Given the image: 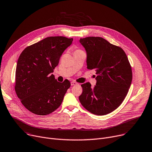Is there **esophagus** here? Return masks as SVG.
<instances>
[{"label":"esophagus","mask_w":152,"mask_h":152,"mask_svg":"<svg viewBox=\"0 0 152 152\" xmlns=\"http://www.w3.org/2000/svg\"><path fill=\"white\" fill-rule=\"evenodd\" d=\"M77 83H76V82H75V81L71 82V86H75V85H77Z\"/></svg>","instance_id":"1"}]
</instances>
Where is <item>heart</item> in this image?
Listing matches in <instances>:
<instances>
[{"label":"heart","instance_id":"1","mask_svg":"<svg viewBox=\"0 0 152 152\" xmlns=\"http://www.w3.org/2000/svg\"><path fill=\"white\" fill-rule=\"evenodd\" d=\"M79 50H76V51H79Z\"/></svg>","mask_w":152,"mask_h":152}]
</instances>
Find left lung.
Returning <instances> with one entry per match:
<instances>
[{
    "label": "left lung",
    "mask_w": 152,
    "mask_h": 152,
    "mask_svg": "<svg viewBox=\"0 0 152 152\" xmlns=\"http://www.w3.org/2000/svg\"><path fill=\"white\" fill-rule=\"evenodd\" d=\"M79 42L87 53V68L95 69L97 84L81 85V105L96 115L112 112L124 100L131 86V66L124 51L100 37H87Z\"/></svg>",
    "instance_id": "1"
}]
</instances>
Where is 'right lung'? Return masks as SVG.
<instances>
[{"label":"right lung","mask_w":152,"mask_h":152,"mask_svg":"<svg viewBox=\"0 0 152 152\" xmlns=\"http://www.w3.org/2000/svg\"><path fill=\"white\" fill-rule=\"evenodd\" d=\"M73 41L63 36L48 37L25 48L18 58L15 90L22 104L31 112L47 115L57 110L71 86L59 83L52 73L61 55Z\"/></svg>","instance_id":"right-lung-1"}]
</instances>
